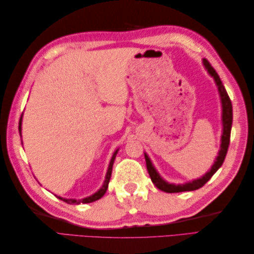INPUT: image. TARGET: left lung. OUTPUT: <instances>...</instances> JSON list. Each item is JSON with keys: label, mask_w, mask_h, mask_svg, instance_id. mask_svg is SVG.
<instances>
[{"label": "left lung", "mask_w": 254, "mask_h": 254, "mask_svg": "<svg viewBox=\"0 0 254 254\" xmlns=\"http://www.w3.org/2000/svg\"><path fill=\"white\" fill-rule=\"evenodd\" d=\"M203 65L205 69L207 71V73L209 74V76H212L214 78V82L216 84L217 89H218L220 102H222L223 128H222V137H220V148L218 150L216 158L214 160V164L212 165L210 169L206 172V174H204L202 177L197 178V179H194L185 183H178V185H176V183H169L168 181H166L164 178L158 174V171L156 170L152 160H150V158L148 157V155L146 153H144L145 160H146V167H147L150 179H152V182L156 186V188H158L159 190L167 193L194 191V190H197L199 188H202L205 183H206L210 178L213 177L215 172L222 167L226 157V154H227V150H228L229 142H230L231 126H233V105H231L229 96L227 94V91H226L222 80H220L216 71H215L213 66L210 65L208 61L205 60V59H203Z\"/></svg>", "instance_id": "left-lung-1"}]
</instances>
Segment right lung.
I'll return each instance as SVG.
<instances>
[{"mask_svg":"<svg viewBox=\"0 0 254 254\" xmlns=\"http://www.w3.org/2000/svg\"><path fill=\"white\" fill-rule=\"evenodd\" d=\"M21 122H23V115H21L20 117V120H19V126H18V131H19V135L21 136ZM21 144H23V142H21ZM119 152V148L116 149V152L113 153L112 157L110 159V163H109V167H108V170H107V174H106V177H105V181L104 183H102L101 188L99 189L98 191L95 192L94 194H91V195L87 196V197H84V198H80V199H76V198H65V197H61V196H57L58 198L62 199V201H64L67 204H80V203H91V202H95L97 201V199L101 198L102 196L105 195V193L107 191L108 189V185H109V181H110V178H111V172H112V166H113V163H115V159H116V156Z\"/></svg>","mask_w":254,"mask_h":254,"instance_id":"right-lung-1","label":"right lung"}]
</instances>
